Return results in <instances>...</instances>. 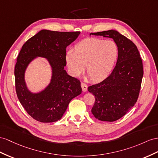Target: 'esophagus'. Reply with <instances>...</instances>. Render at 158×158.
<instances>
[{
  "label": "esophagus",
  "mask_w": 158,
  "mask_h": 158,
  "mask_svg": "<svg viewBox=\"0 0 158 158\" xmlns=\"http://www.w3.org/2000/svg\"><path fill=\"white\" fill-rule=\"evenodd\" d=\"M81 85L82 87V90L83 92H85L87 90V85L85 83H81Z\"/></svg>",
  "instance_id": "obj_1"
}]
</instances>
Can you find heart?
<instances>
[{"label":"heart","instance_id":"heart-1","mask_svg":"<svg viewBox=\"0 0 158 158\" xmlns=\"http://www.w3.org/2000/svg\"><path fill=\"white\" fill-rule=\"evenodd\" d=\"M119 50L113 40L88 38L77 43L74 51L66 53L71 73L78 77L85 70L93 81L103 80L110 75L118 59Z\"/></svg>","mask_w":158,"mask_h":158}]
</instances>
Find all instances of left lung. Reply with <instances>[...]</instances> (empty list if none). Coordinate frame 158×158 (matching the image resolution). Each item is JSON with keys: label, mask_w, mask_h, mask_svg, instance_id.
Listing matches in <instances>:
<instances>
[{"label": "left lung", "mask_w": 158, "mask_h": 158, "mask_svg": "<svg viewBox=\"0 0 158 158\" xmlns=\"http://www.w3.org/2000/svg\"><path fill=\"white\" fill-rule=\"evenodd\" d=\"M91 35L110 37L118 44L119 53L116 65L106 79L88 87L95 96L91 112L96 119L114 121L135 104L143 75V63L135 44L118 31L110 30Z\"/></svg>", "instance_id": "left-lung-1"}]
</instances>
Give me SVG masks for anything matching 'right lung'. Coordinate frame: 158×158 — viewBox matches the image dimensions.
<instances>
[{
    "label": "right lung",
    "mask_w": 158,
    "mask_h": 158,
    "mask_svg": "<svg viewBox=\"0 0 158 158\" xmlns=\"http://www.w3.org/2000/svg\"><path fill=\"white\" fill-rule=\"evenodd\" d=\"M80 33L42 30L23 45L15 67V89L20 103L34 119L43 123L59 120L71 99L81 94L80 81L69 75L64 69L66 48ZM36 56L48 59L53 75L46 89L34 94L27 89L23 75L27 64Z\"/></svg>",
    "instance_id": "right-lung-1"
}]
</instances>
